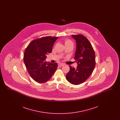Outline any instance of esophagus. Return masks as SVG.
<instances>
[{"mask_svg":"<svg viewBox=\"0 0 120 120\" xmlns=\"http://www.w3.org/2000/svg\"><path fill=\"white\" fill-rule=\"evenodd\" d=\"M64 65V64L63 63H59L58 64V66L59 67H63Z\"/></svg>","mask_w":120,"mask_h":120,"instance_id":"obj_1","label":"esophagus"}]
</instances>
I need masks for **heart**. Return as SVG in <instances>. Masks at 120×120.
<instances>
[{"instance_id": "heart-1", "label": "heart", "mask_w": 120, "mask_h": 120, "mask_svg": "<svg viewBox=\"0 0 120 120\" xmlns=\"http://www.w3.org/2000/svg\"><path fill=\"white\" fill-rule=\"evenodd\" d=\"M72 44V42L71 40H65V44Z\"/></svg>"}]
</instances>
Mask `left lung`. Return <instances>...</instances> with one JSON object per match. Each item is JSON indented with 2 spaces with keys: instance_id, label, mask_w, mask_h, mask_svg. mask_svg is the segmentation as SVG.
I'll list each match as a JSON object with an SVG mask.
<instances>
[{
  "instance_id": "obj_1",
  "label": "left lung",
  "mask_w": 120,
  "mask_h": 120,
  "mask_svg": "<svg viewBox=\"0 0 120 120\" xmlns=\"http://www.w3.org/2000/svg\"><path fill=\"white\" fill-rule=\"evenodd\" d=\"M76 41L74 58L77 63L76 68L69 66L70 71L66 79L71 84L78 85L83 83L91 75L95 66L94 52L89 41L81 34L72 35Z\"/></svg>"
}]
</instances>
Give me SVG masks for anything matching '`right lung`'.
<instances>
[{
    "mask_svg": "<svg viewBox=\"0 0 120 120\" xmlns=\"http://www.w3.org/2000/svg\"><path fill=\"white\" fill-rule=\"evenodd\" d=\"M58 37L47 36L32 41L24 53V62L27 71L33 80L44 83L51 78L57 68V63L45 61Z\"/></svg>",
    "mask_w": 120,
    "mask_h": 120,
    "instance_id": "obj_1",
    "label": "right lung"
}]
</instances>
